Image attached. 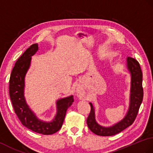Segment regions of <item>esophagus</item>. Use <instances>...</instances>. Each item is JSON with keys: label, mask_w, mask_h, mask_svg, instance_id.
<instances>
[{"label": "esophagus", "mask_w": 153, "mask_h": 153, "mask_svg": "<svg viewBox=\"0 0 153 153\" xmlns=\"http://www.w3.org/2000/svg\"><path fill=\"white\" fill-rule=\"evenodd\" d=\"M78 94H79V95H80V94H79V93H78Z\"/></svg>", "instance_id": "34e87169"}]
</instances>
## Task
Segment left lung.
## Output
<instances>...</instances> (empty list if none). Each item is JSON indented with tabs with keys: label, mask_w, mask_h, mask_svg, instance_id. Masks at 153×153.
Returning <instances> with one entry per match:
<instances>
[{
	"label": "left lung",
	"mask_w": 153,
	"mask_h": 153,
	"mask_svg": "<svg viewBox=\"0 0 153 153\" xmlns=\"http://www.w3.org/2000/svg\"><path fill=\"white\" fill-rule=\"evenodd\" d=\"M126 68L130 77V104L126 114L119 122L110 126H102L97 122L95 118L94 105H91V112L87 119L88 128L94 134L102 136H110L118 134L132 125L137 115L141 102L143 101V91L142 87V72L140 64L137 60L131 57L126 59Z\"/></svg>",
	"instance_id": "8db88e82"
}]
</instances>
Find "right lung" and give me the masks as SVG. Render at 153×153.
<instances>
[{
    "label": "right lung",
    "mask_w": 153,
    "mask_h": 153,
    "mask_svg": "<svg viewBox=\"0 0 153 153\" xmlns=\"http://www.w3.org/2000/svg\"><path fill=\"white\" fill-rule=\"evenodd\" d=\"M38 50V44L30 46L17 59L10 78L9 93L14 111L23 125L36 133L53 134L60 129L67 109L74 102L73 96L59 99L56 102V113L51 121L39 119L27 104L25 98V78L29 69L31 57Z\"/></svg>",
    "instance_id": "obj_1"
}]
</instances>
